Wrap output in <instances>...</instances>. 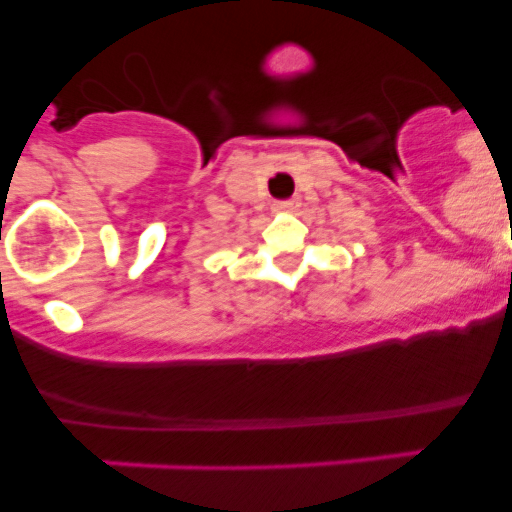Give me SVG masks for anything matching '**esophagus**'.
<instances>
[{"label": "esophagus", "instance_id": "34e87169", "mask_svg": "<svg viewBox=\"0 0 512 512\" xmlns=\"http://www.w3.org/2000/svg\"><path fill=\"white\" fill-rule=\"evenodd\" d=\"M297 207H300V197H292V200H279L277 205H274V210L292 212V210H297Z\"/></svg>", "mask_w": 512, "mask_h": 512}]
</instances>
